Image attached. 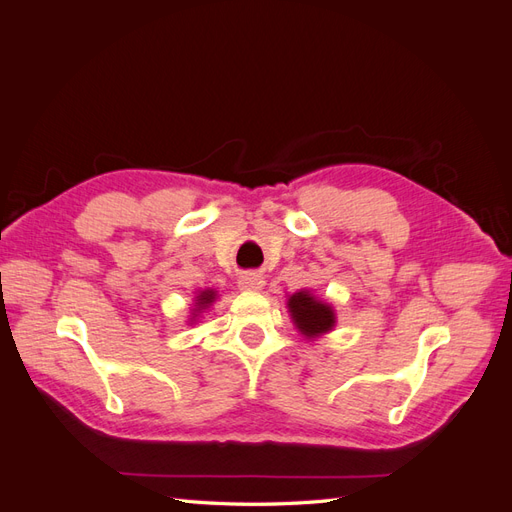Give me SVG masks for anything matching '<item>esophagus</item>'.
<instances>
[{
	"instance_id": "1",
	"label": "esophagus",
	"mask_w": 512,
	"mask_h": 512,
	"mask_svg": "<svg viewBox=\"0 0 512 512\" xmlns=\"http://www.w3.org/2000/svg\"><path fill=\"white\" fill-rule=\"evenodd\" d=\"M239 286L245 290H262L265 286V280L258 273H245L239 277Z\"/></svg>"
}]
</instances>
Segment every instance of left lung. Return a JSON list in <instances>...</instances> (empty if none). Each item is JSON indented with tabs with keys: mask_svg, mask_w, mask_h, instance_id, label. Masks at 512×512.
<instances>
[{
	"mask_svg": "<svg viewBox=\"0 0 512 512\" xmlns=\"http://www.w3.org/2000/svg\"><path fill=\"white\" fill-rule=\"evenodd\" d=\"M288 309L294 318V324H297L299 331L307 337L327 333L335 324L333 309L327 303L316 301L312 294L305 290L292 294L288 299Z\"/></svg>",
	"mask_w": 512,
	"mask_h": 512,
	"instance_id": "left-lung-1",
	"label": "left lung"
}]
</instances>
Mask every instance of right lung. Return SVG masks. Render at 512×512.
I'll return each mask as SVG.
<instances>
[{
	"label": "right lung",
	"instance_id": "right-lung-1",
	"mask_svg": "<svg viewBox=\"0 0 512 512\" xmlns=\"http://www.w3.org/2000/svg\"><path fill=\"white\" fill-rule=\"evenodd\" d=\"M213 299H215V292L213 290H203L196 297V301H198V309H203V307H207V305H211L213 303Z\"/></svg>",
	"mask_w": 512,
	"mask_h": 512
}]
</instances>
